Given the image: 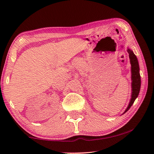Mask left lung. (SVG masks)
<instances>
[{
  "label": "left lung",
  "instance_id": "left-lung-1",
  "mask_svg": "<svg viewBox=\"0 0 154 154\" xmlns=\"http://www.w3.org/2000/svg\"><path fill=\"white\" fill-rule=\"evenodd\" d=\"M128 53L129 54L130 64H131V79H132V94L129 105L126 110L124 112V114L129 110L131 106L133 105L135 99H136L140 92V75L139 73V65L137 56L134 55L131 49L128 48Z\"/></svg>",
  "mask_w": 154,
  "mask_h": 154
}]
</instances>
